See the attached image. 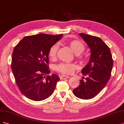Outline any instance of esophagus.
<instances>
[{
  "label": "esophagus",
  "instance_id": "1",
  "mask_svg": "<svg viewBox=\"0 0 124 124\" xmlns=\"http://www.w3.org/2000/svg\"><path fill=\"white\" fill-rule=\"evenodd\" d=\"M60 79H61V80H63V79H66L70 78V77L68 76L62 75V76H61L60 77Z\"/></svg>",
  "mask_w": 124,
  "mask_h": 124
}]
</instances>
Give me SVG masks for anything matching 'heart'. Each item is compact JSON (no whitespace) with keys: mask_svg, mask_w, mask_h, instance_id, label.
I'll return each mask as SVG.
<instances>
[{"mask_svg":"<svg viewBox=\"0 0 124 124\" xmlns=\"http://www.w3.org/2000/svg\"><path fill=\"white\" fill-rule=\"evenodd\" d=\"M66 43L70 46L75 54L78 55L85 50V44L82 41L78 39H71L66 41ZM58 48V44H54L50 48L48 51V56L51 60H54L56 58ZM78 58L81 60H84V58L82 55L78 56ZM76 67V65L73 63H61L55 66V69L58 72L63 74L70 75L74 72Z\"/></svg>","mask_w":124,"mask_h":124,"instance_id":"b5f03b06","label":"heart"}]
</instances>
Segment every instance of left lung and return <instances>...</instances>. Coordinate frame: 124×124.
I'll return each mask as SVG.
<instances>
[{"mask_svg": "<svg viewBox=\"0 0 124 124\" xmlns=\"http://www.w3.org/2000/svg\"><path fill=\"white\" fill-rule=\"evenodd\" d=\"M79 35L91 49L88 64L81 70L86 81L81 80L80 85L73 90L74 94L83 99L93 98L104 88L110 78L113 60L109 47L102 39L85 33Z\"/></svg>", "mask_w": 124, "mask_h": 124, "instance_id": "left-lung-1", "label": "left lung"}]
</instances>
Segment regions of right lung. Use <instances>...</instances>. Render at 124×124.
I'll use <instances>...</instances> for the list:
<instances>
[{
    "instance_id": "1",
    "label": "right lung",
    "mask_w": 124,
    "mask_h": 124,
    "mask_svg": "<svg viewBox=\"0 0 124 124\" xmlns=\"http://www.w3.org/2000/svg\"><path fill=\"white\" fill-rule=\"evenodd\" d=\"M62 35L26 36L14 48L12 70L21 92L29 99L41 101L53 93L60 78L54 74L48 75V51Z\"/></svg>"
}]
</instances>
